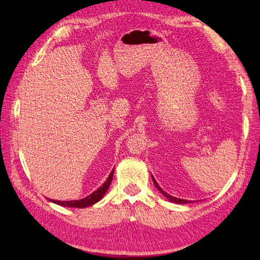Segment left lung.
<instances>
[{
  "label": "left lung",
  "mask_w": 260,
  "mask_h": 260,
  "mask_svg": "<svg viewBox=\"0 0 260 260\" xmlns=\"http://www.w3.org/2000/svg\"><path fill=\"white\" fill-rule=\"evenodd\" d=\"M152 178H153V175H152ZM153 182H154V184H155V186L157 187V190L162 193V194L168 199V200L170 201V202H173V203H178V204H186V203H192V201H190V200H183V199H179V198H175V197H173V196H170V194H168L167 192H165L161 186L158 185V183L157 182L155 181V179L153 178Z\"/></svg>",
  "instance_id": "obj_1"
}]
</instances>
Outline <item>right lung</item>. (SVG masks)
Returning <instances> with one entry per match:
<instances>
[{"mask_svg":"<svg viewBox=\"0 0 260 260\" xmlns=\"http://www.w3.org/2000/svg\"><path fill=\"white\" fill-rule=\"evenodd\" d=\"M113 175H114V169L110 174L108 175L107 180L105 181V183L99 186L96 191H93L91 194H89L88 197L84 198V199H80V200H71V201H59V200H52V199H48L49 201H51L56 204H59V206H62V207H68V208H87V207H90L92 204L97 203L98 201H101L102 199L104 198V196L106 194V192L108 190V187L112 183L113 181Z\"/></svg>","mask_w":260,"mask_h":260,"instance_id":"add662e5","label":"right lung"}]
</instances>
